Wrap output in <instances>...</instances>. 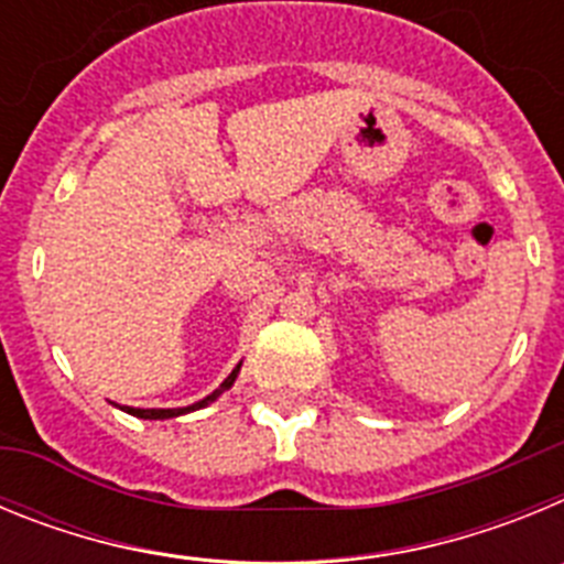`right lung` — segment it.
I'll return each mask as SVG.
<instances>
[{
    "mask_svg": "<svg viewBox=\"0 0 564 564\" xmlns=\"http://www.w3.org/2000/svg\"><path fill=\"white\" fill-rule=\"evenodd\" d=\"M239 367H242V364H237V367H234L231 376H228L226 381H223L220 387H217V390L212 392V395H206V398H203V401L192 403V406H181V410H134V406H121V410L129 412V415H134V417H143V421H163V417H177V415H186V412L203 410V406H208V403H212V401H217V398H220L223 392L231 390V383L237 381Z\"/></svg>",
    "mask_w": 564,
    "mask_h": 564,
    "instance_id": "add662e5",
    "label": "right lung"
}]
</instances>
